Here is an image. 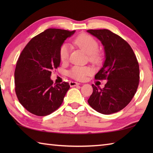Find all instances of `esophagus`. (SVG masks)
<instances>
[{
    "label": "esophagus",
    "instance_id": "1",
    "mask_svg": "<svg viewBox=\"0 0 153 153\" xmlns=\"http://www.w3.org/2000/svg\"><path fill=\"white\" fill-rule=\"evenodd\" d=\"M69 84H70V85L71 87H74V86L79 85L80 83H77V82H70Z\"/></svg>",
    "mask_w": 153,
    "mask_h": 153
}]
</instances>
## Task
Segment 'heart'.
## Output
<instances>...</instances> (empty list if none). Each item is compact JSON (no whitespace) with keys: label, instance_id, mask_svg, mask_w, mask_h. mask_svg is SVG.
I'll list each match as a JSON object with an SVG mask.
<instances>
[{"label":"heart","instance_id":"obj_1","mask_svg":"<svg viewBox=\"0 0 153 153\" xmlns=\"http://www.w3.org/2000/svg\"><path fill=\"white\" fill-rule=\"evenodd\" d=\"M74 43L88 54L90 61L97 63L101 59V55L97 51L98 43L93 37L87 34H82L74 40ZM70 46L67 43L62 45L60 49V58L62 62H66L69 58ZM92 68L88 66H74L68 71V76L78 81H83L87 76L93 73Z\"/></svg>","mask_w":153,"mask_h":153}]
</instances>
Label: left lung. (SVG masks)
Segmentation results:
<instances>
[{
	"label": "left lung",
	"mask_w": 153,
	"mask_h": 153,
	"mask_svg": "<svg viewBox=\"0 0 153 153\" xmlns=\"http://www.w3.org/2000/svg\"><path fill=\"white\" fill-rule=\"evenodd\" d=\"M104 47L105 60L95 78L107 79L103 89L92 85L93 91L87 102L97 112L110 114L130 102L139 81V63L127 42L108 30H89Z\"/></svg>",
	"instance_id": "1"
}]
</instances>
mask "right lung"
Returning a JSON list of instances; mask_svg holds the SVG:
<instances>
[{"mask_svg": "<svg viewBox=\"0 0 153 153\" xmlns=\"http://www.w3.org/2000/svg\"><path fill=\"white\" fill-rule=\"evenodd\" d=\"M76 31L47 29L31 39L16 64L15 91L19 102L27 111L39 116L58 109L70 89L67 82L53 84L51 70L60 66V49Z\"/></svg>", "mask_w": 153, "mask_h": 153, "instance_id": "1", "label": "right lung"}]
</instances>
